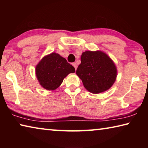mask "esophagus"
Returning <instances> with one entry per match:
<instances>
[{"label": "esophagus", "instance_id": "obj_1", "mask_svg": "<svg viewBox=\"0 0 148 148\" xmlns=\"http://www.w3.org/2000/svg\"><path fill=\"white\" fill-rule=\"evenodd\" d=\"M72 65H73L74 66V67L75 68V69H77V64L76 63V62H73V63H72Z\"/></svg>", "mask_w": 148, "mask_h": 148}]
</instances>
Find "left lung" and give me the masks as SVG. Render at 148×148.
I'll return each mask as SVG.
<instances>
[{"label": "left lung", "instance_id": "left-lung-1", "mask_svg": "<svg viewBox=\"0 0 148 148\" xmlns=\"http://www.w3.org/2000/svg\"><path fill=\"white\" fill-rule=\"evenodd\" d=\"M76 74L87 91L94 94L106 91L116 81L117 69L113 61L101 51H86L81 56Z\"/></svg>", "mask_w": 148, "mask_h": 148}]
</instances>
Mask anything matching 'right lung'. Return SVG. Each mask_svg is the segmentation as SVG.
<instances>
[{"mask_svg":"<svg viewBox=\"0 0 148 148\" xmlns=\"http://www.w3.org/2000/svg\"><path fill=\"white\" fill-rule=\"evenodd\" d=\"M74 72V67L56 53L44 57L36 66L37 79L41 86L47 90L58 88L67 75Z\"/></svg>","mask_w":148,"mask_h":148,"instance_id":"right-lung-1","label":"right lung"}]
</instances>
